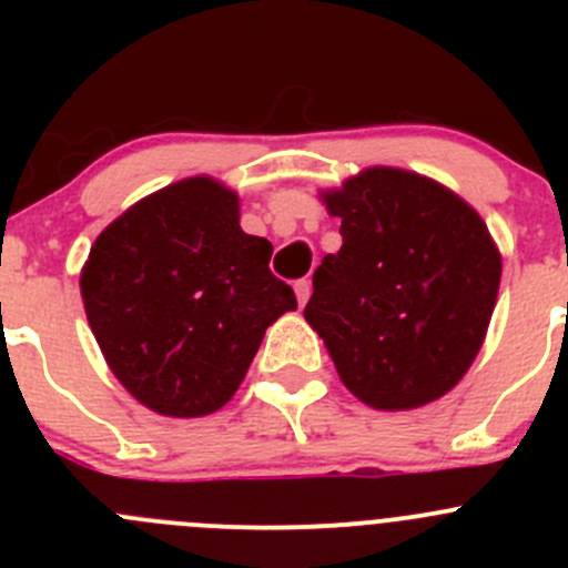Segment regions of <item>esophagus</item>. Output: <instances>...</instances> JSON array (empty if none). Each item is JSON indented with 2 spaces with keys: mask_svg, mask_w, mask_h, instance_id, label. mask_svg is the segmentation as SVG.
Instances as JSON below:
<instances>
[{
  "mask_svg": "<svg viewBox=\"0 0 568 568\" xmlns=\"http://www.w3.org/2000/svg\"><path fill=\"white\" fill-rule=\"evenodd\" d=\"M294 291H296V300H300V305H305L307 300H311V280L307 277H302V280H296L294 283Z\"/></svg>",
  "mask_w": 568,
  "mask_h": 568,
  "instance_id": "esophagus-1",
  "label": "esophagus"
}]
</instances>
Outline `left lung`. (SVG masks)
<instances>
[{"label":"left lung","mask_w":568,"mask_h":568,"mask_svg":"<svg viewBox=\"0 0 568 568\" xmlns=\"http://www.w3.org/2000/svg\"><path fill=\"white\" fill-rule=\"evenodd\" d=\"M321 200L343 247L313 274L305 318L337 376L374 409H415L467 374L500 288L478 211L443 183L371 168Z\"/></svg>","instance_id":"1"}]
</instances>
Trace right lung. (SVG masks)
<instances>
[{
    "mask_svg": "<svg viewBox=\"0 0 568 568\" xmlns=\"http://www.w3.org/2000/svg\"><path fill=\"white\" fill-rule=\"evenodd\" d=\"M268 257L272 244L242 231L236 192L214 178H183L120 214L79 280L120 385L168 417L225 406L266 326L296 311Z\"/></svg>",
    "mask_w": 568,
    "mask_h": 568,
    "instance_id": "add662e5",
    "label": "right lung"
}]
</instances>
